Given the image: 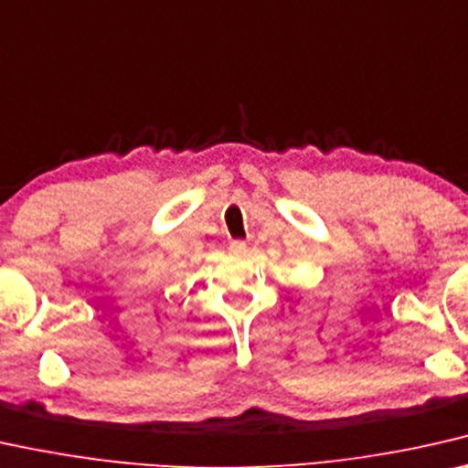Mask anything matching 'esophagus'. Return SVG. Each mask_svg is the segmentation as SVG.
Instances as JSON below:
<instances>
[{
	"label": "esophagus",
	"instance_id": "esophagus-1",
	"mask_svg": "<svg viewBox=\"0 0 468 468\" xmlns=\"http://www.w3.org/2000/svg\"><path fill=\"white\" fill-rule=\"evenodd\" d=\"M229 252H231L233 256H243L248 252V246H246V241H231L229 243Z\"/></svg>",
	"mask_w": 468,
	"mask_h": 468
}]
</instances>
